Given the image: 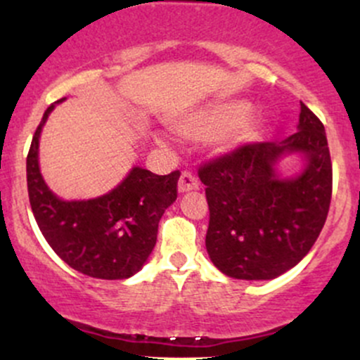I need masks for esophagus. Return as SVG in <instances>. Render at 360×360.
Here are the masks:
<instances>
[{
	"label": "esophagus",
	"mask_w": 360,
	"mask_h": 360,
	"mask_svg": "<svg viewBox=\"0 0 360 360\" xmlns=\"http://www.w3.org/2000/svg\"><path fill=\"white\" fill-rule=\"evenodd\" d=\"M193 189H198V179L191 174V172H183L179 183H177V191L189 193L193 191Z\"/></svg>",
	"instance_id": "esophagus-1"
}]
</instances>
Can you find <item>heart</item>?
Returning <instances> with one entry per match:
<instances>
[{
    "label": "heart",
    "mask_w": 360,
    "mask_h": 360,
    "mask_svg": "<svg viewBox=\"0 0 360 360\" xmlns=\"http://www.w3.org/2000/svg\"><path fill=\"white\" fill-rule=\"evenodd\" d=\"M250 111L252 103L240 98L205 103L177 120L176 130L189 140H212L217 154H229L249 146L262 131V120Z\"/></svg>",
    "instance_id": "obj_1"
}]
</instances>
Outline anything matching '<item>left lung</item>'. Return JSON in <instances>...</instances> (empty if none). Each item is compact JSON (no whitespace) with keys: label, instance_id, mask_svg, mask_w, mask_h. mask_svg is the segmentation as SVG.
I'll use <instances>...</instances> for the list:
<instances>
[{"label":"left lung","instance_id":"left-lung-1","mask_svg":"<svg viewBox=\"0 0 360 360\" xmlns=\"http://www.w3.org/2000/svg\"><path fill=\"white\" fill-rule=\"evenodd\" d=\"M288 155H300L304 169L284 178L277 166ZM198 174L210 206L206 250L229 278H278L308 254L323 229L332 160L323 123L303 103L296 134L249 143L205 164Z\"/></svg>","mask_w":360,"mask_h":360}]
</instances>
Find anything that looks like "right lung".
Returning a JSON list of instances; mask_svg holds the SVG:
<instances>
[{"mask_svg":"<svg viewBox=\"0 0 360 360\" xmlns=\"http://www.w3.org/2000/svg\"><path fill=\"white\" fill-rule=\"evenodd\" d=\"M62 98L57 103H62ZM57 103L45 110L27 155L28 198L40 232L72 269L96 279H128L146 266L157 229L177 198L181 172L157 176L139 166L106 194L62 200L40 172V134Z\"/></svg>","mask_w":360,"mask_h":360,"instance_id":"add662e5","label":"right lung"}]
</instances>
